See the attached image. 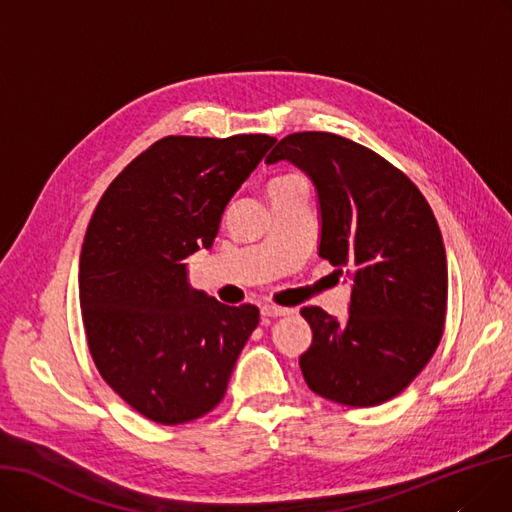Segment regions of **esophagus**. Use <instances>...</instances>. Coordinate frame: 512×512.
Returning <instances> with one entry per match:
<instances>
[{"label": "esophagus", "instance_id": "1", "mask_svg": "<svg viewBox=\"0 0 512 512\" xmlns=\"http://www.w3.org/2000/svg\"><path fill=\"white\" fill-rule=\"evenodd\" d=\"M292 309H285V306H277V304H262L260 306V315L267 319H275V317H285L290 315Z\"/></svg>", "mask_w": 512, "mask_h": 512}]
</instances>
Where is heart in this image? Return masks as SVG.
<instances>
[{
	"instance_id": "obj_1",
	"label": "heart",
	"mask_w": 512,
	"mask_h": 512,
	"mask_svg": "<svg viewBox=\"0 0 512 512\" xmlns=\"http://www.w3.org/2000/svg\"><path fill=\"white\" fill-rule=\"evenodd\" d=\"M285 178H290V176H285ZM285 178H275L273 182H281V180H285ZM273 182H271V185H273Z\"/></svg>"
}]
</instances>
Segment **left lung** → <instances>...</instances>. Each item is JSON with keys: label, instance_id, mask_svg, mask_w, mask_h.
Masks as SVG:
<instances>
[{"label": "left lung", "instance_id": "obj_1", "mask_svg": "<svg viewBox=\"0 0 512 512\" xmlns=\"http://www.w3.org/2000/svg\"><path fill=\"white\" fill-rule=\"evenodd\" d=\"M290 161L313 180L319 256L353 279L349 319L304 306L313 342L300 357L313 393L372 407L424 370L443 336L447 260L435 214L393 163L330 132L279 140L267 163Z\"/></svg>", "mask_w": 512, "mask_h": 512}]
</instances>
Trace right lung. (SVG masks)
I'll use <instances>...</instances> for the list:
<instances>
[{
	"instance_id": "right-lung-1",
	"label": "right lung",
	"mask_w": 512,
	"mask_h": 512,
	"mask_svg": "<svg viewBox=\"0 0 512 512\" xmlns=\"http://www.w3.org/2000/svg\"><path fill=\"white\" fill-rule=\"evenodd\" d=\"M277 138L166 136L102 195L79 258L90 355L113 391L174 426L212 412L256 330L254 304L191 290L187 264L210 248L231 197Z\"/></svg>"
}]
</instances>
